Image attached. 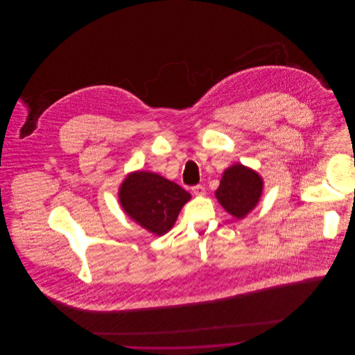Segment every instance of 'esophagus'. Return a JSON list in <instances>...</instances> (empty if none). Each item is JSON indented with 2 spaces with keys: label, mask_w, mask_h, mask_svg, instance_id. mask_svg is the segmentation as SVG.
I'll use <instances>...</instances> for the list:
<instances>
[{
  "label": "esophagus",
  "mask_w": 355,
  "mask_h": 355,
  "mask_svg": "<svg viewBox=\"0 0 355 355\" xmlns=\"http://www.w3.org/2000/svg\"><path fill=\"white\" fill-rule=\"evenodd\" d=\"M193 193L196 196H203L205 194V187H203L202 184H197V186L193 187Z\"/></svg>",
  "instance_id": "1"
}]
</instances>
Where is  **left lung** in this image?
<instances>
[{
  "mask_svg": "<svg viewBox=\"0 0 355 355\" xmlns=\"http://www.w3.org/2000/svg\"><path fill=\"white\" fill-rule=\"evenodd\" d=\"M262 180L252 169L235 164L230 166L220 182L216 198L236 218H243L259 201Z\"/></svg>",
  "mask_w": 355,
  "mask_h": 355,
  "instance_id": "left-lung-1",
  "label": "left lung"
}]
</instances>
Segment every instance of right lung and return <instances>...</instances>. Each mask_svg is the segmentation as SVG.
<instances>
[{"mask_svg": "<svg viewBox=\"0 0 355 355\" xmlns=\"http://www.w3.org/2000/svg\"><path fill=\"white\" fill-rule=\"evenodd\" d=\"M125 213L155 235H164L175 224L191 196L179 184L152 172L131 173L120 187Z\"/></svg>", "mask_w": 355, "mask_h": 355, "instance_id": "obj_1", "label": "right lung"}]
</instances>
